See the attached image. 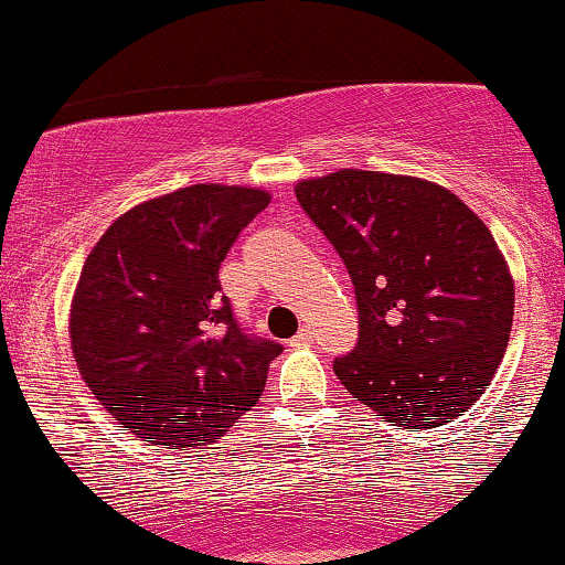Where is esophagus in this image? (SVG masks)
<instances>
[{
    "mask_svg": "<svg viewBox=\"0 0 565 565\" xmlns=\"http://www.w3.org/2000/svg\"><path fill=\"white\" fill-rule=\"evenodd\" d=\"M310 342H313V329L310 327L300 329V332L291 337V345H310Z\"/></svg>",
    "mask_w": 565,
    "mask_h": 565,
    "instance_id": "34e87169",
    "label": "esophagus"
}]
</instances>
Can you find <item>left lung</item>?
<instances>
[{"label": "left lung", "mask_w": 565, "mask_h": 565, "mask_svg": "<svg viewBox=\"0 0 565 565\" xmlns=\"http://www.w3.org/2000/svg\"><path fill=\"white\" fill-rule=\"evenodd\" d=\"M295 193L355 289L359 342L334 359L345 391L408 430L468 412L497 374L515 308L483 220L446 188L404 174L340 170Z\"/></svg>", "instance_id": "8db88e82"}]
</instances>
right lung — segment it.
<instances>
[{"label": "right lung", "instance_id": "obj_1", "mask_svg": "<svg viewBox=\"0 0 565 565\" xmlns=\"http://www.w3.org/2000/svg\"><path fill=\"white\" fill-rule=\"evenodd\" d=\"M268 201L257 188H180L129 210L89 252L71 348L89 391L135 438L215 444L263 395L284 348L246 332L217 274Z\"/></svg>", "mask_w": 565, "mask_h": 565}]
</instances>
